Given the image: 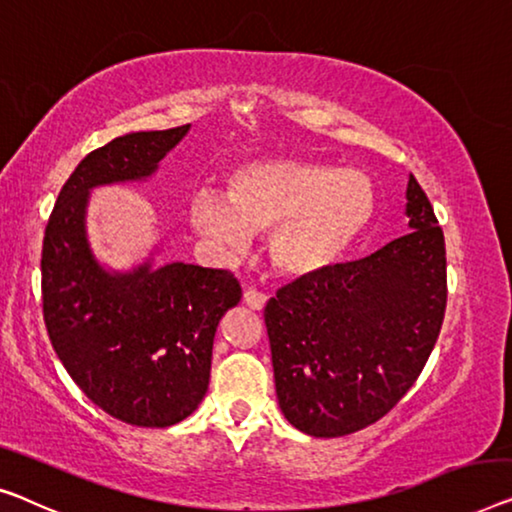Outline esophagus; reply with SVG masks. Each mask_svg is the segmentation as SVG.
<instances>
[{
    "label": "esophagus",
    "instance_id": "1",
    "mask_svg": "<svg viewBox=\"0 0 512 512\" xmlns=\"http://www.w3.org/2000/svg\"><path fill=\"white\" fill-rule=\"evenodd\" d=\"M266 301H269L266 294L255 292V289H246V292H243V303H246L250 310H264Z\"/></svg>",
    "mask_w": 512,
    "mask_h": 512
}]
</instances>
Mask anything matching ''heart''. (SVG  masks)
<instances>
[{"mask_svg": "<svg viewBox=\"0 0 512 512\" xmlns=\"http://www.w3.org/2000/svg\"><path fill=\"white\" fill-rule=\"evenodd\" d=\"M375 186L352 167L271 158L227 174V190L202 188L188 200L190 225L223 255L236 257L253 234L269 235L271 262L292 280L326 273L375 218Z\"/></svg>", "mask_w": 512, "mask_h": 512, "instance_id": "b5f03b06", "label": "heart"}]
</instances>
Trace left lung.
Returning <instances> with one entry per match:
<instances>
[{
  "label": "left lung",
  "instance_id": "1",
  "mask_svg": "<svg viewBox=\"0 0 512 512\" xmlns=\"http://www.w3.org/2000/svg\"><path fill=\"white\" fill-rule=\"evenodd\" d=\"M409 234L370 257L294 280L266 303L278 404L310 437L386 416L425 368L446 310V246L414 174Z\"/></svg>",
  "mask_w": 512,
  "mask_h": 512
}]
</instances>
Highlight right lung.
I'll list each match as a JSON object with an SVG mask.
<instances>
[{"mask_svg":"<svg viewBox=\"0 0 512 512\" xmlns=\"http://www.w3.org/2000/svg\"><path fill=\"white\" fill-rule=\"evenodd\" d=\"M190 131L114 137L80 160L59 190L43 239V317L52 347L82 393L119 421L170 427L204 400L220 317L241 301L230 271L156 264L131 271L98 262L87 236L89 193L147 181Z\"/></svg>","mask_w":512,"mask_h":512,"instance_id":"add662e5","label":"right lung"}]
</instances>
